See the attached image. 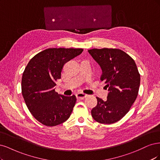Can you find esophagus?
Segmentation results:
<instances>
[{
	"label": "esophagus",
	"instance_id": "esophagus-1",
	"mask_svg": "<svg viewBox=\"0 0 160 160\" xmlns=\"http://www.w3.org/2000/svg\"><path fill=\"white\" fill-rule=\"evenodd\" d=\"M86 96H87V95L84 93H78L76 94V98L80 100H83Z\"/></svg>",
	"mask_w": 160,
	"mask_h": 160
}]
</instances>
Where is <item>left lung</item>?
I'll return each instance as SVG.
<instances>
[{
  "instance_id": "left-lung-1",
  "label": "left lung",
  "mask_w": 160,
  "mask_h": 160,
  "mask_svg": "<svg viewBox=\"0 0 160 160\" xmlns=\"http://www.w3.org/2000/svg\"><path fill=\"white\" fill-rule=\"evenodd\" d=\"M102 70L100 80L108 89L106 101L96 97L97 105L91 111L96 122L111 124L121 120L130 110L138 94L140 75L135 61L117 48L88 50Z\"/></svg>"
}]
</instances>
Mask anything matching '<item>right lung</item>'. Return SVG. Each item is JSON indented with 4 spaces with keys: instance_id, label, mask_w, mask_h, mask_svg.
<instances>
[{
    "instance_id": "add662e5",
    "label": "right lung",
    "mask_w": 160,
    "mask_h": 160,
    "mask_svg": "<svg viewBox=\"0 0 160 160\" xmlns=\"http://www.w3.org/2000/svg\"><path fill=\"white\" fill-rule=\"evenodd\" d=\"M82 48H53L36 54L29 61L22 78V94L36 120L46 126H55L68 119L76 98L55 92L64 65L80 55Z\"/></svg>"
}]
</instances>
